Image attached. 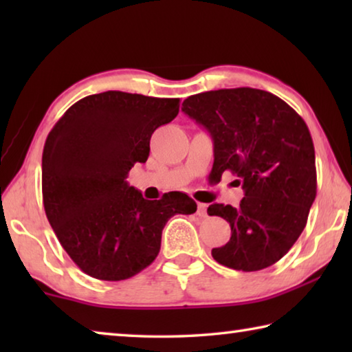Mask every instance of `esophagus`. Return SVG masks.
Masks as SVG:
<instances>
[{
    "label": "esophagus",
    "instance_id": "esophagus-1",
    "mask_svg": "<svg viewBox=\"0 0 352 352\" xmlns=\"http://www.w3.org/2000/svg\"><path fill=\"white\" fill-rule=\"evenodd\" d=\"M197 216L199 217L208 216V205L206 204H197Z\"/></svg>",
    "mask_w": 352,
    "mask_h": 352
}]
</instances>
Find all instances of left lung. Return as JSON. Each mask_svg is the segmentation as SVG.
Returning a JSON list of instances; mask_svg holds the SVG:
<instances>
[{"instance_id":"left-lung-1","label":"left lung","mask_w":352,"mask_h":352,"mask_svg":"<svg viewBox=\"0 0 352 352\" xmlns=\"http://www.w3.org/2000/svg\"><path fill=\"white\" fill-rule=\"evenodd\" d=\"M182 111L211 135L212 174L233 172L245 192L237 208L208 206L231 226L230 241L212 248V258L242 272L273 265L302 233L317 195L306 122L275 94L248 87L194 94Z\"/></svg>"}]
</instances>
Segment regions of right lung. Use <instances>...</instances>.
<instances>
[{"mask_svg": "<svg viewBox=\"0 0 352 352\" xmlns=\"http://www.w3.org/2000/svg\"><path fill=\"white\" fill-rule=\"evenodd\" d=\"M180 99L105 91L80 99L47 135L41 158L46 217L79 269L122 281L151 265L175 214H192L189 195L146 200L126 178L146 163L151 136L178 115Z\"/></svg>", "mask_w": 352, "mask_h": 352, "instance_id": "right-lung-1", "label": "right lung"}]
</instances>
